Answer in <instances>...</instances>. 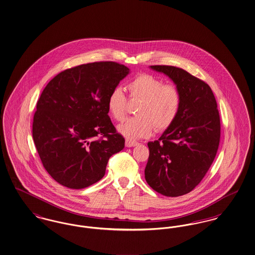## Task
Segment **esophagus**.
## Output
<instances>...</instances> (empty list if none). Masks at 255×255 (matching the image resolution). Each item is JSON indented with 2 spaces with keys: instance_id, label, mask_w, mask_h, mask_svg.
<instances>
[{
  "instance_id": "34e87169",
  "label": "esophagus",
  "mask_w": 255,
  "mask_h": 255,
  "mask_svg": "<svg viewBox=\"0 0 255 255\" xmlns=\"http://www.w3.org/2000/svg\"><path fill=\"white\" fill-rule=\"evenodd\" d=\"M137 144H139L138 142H136V141H133L131 139H126V146H128V147H131V146H135V145H137Z\"/></svg>"
}]
</instances>
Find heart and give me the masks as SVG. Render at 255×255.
I'll return each instance as SVG.
<instances>
[{"instance_id": "1", "label": "heart", "mask_w": 255, "mask_h": 255, "mask_svg": "<svg viewBox=\"0 0 255 255\" xmlns=\"http://www.w3.org/2000/svg\"><path fill=\"white\" fill-rule=\"evenodd\" d=\"M131 102L140 101L136 110L138 117L128 119L118 127L119 132L129 139L144 138L151 135L153 128L158 132L167 130L177 119L181 109V93L176 86L164 82L148 73H142L127 86ZM107 107L115 121H123L127 116L128 98L119 88L109 94Z\"/></svg>"}]
</instances>
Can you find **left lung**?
<instances>
[{
  "mask_svg": "<svg viewBox=\"0 0 255 255\" xmlns=\"http://www.w3.org/2000/svg\"><path fill=\"white\" fill-rule=\"evenodd\" d=\"M177 86L181 109L176 121L154 142L147 143V184L169 197L187 194L199 185L216 156L221 124L210 86L183 68L151 66Z\"/></svg>",
  "mask_w": 255,
  "mask_h": 255,
  "instance_id": "8db88e82",
  "label": "left lung"
}]
</instances>
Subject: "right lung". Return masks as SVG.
I'll return each instance as SVG.
<instances>
[{
  "label": "right lung",
  "instance_id": "right-lung-1",
  "mask_svg": "<svg viewBox=\"0 0 255 255\" xmlns=\"http://www.w3.org/2000/svg\"><path fill=\"white\" fill-rule=\"evenodd\" d=\"M116 62L67 68L49 81L37 102L34 144L45 170L69 188L89 187L104 177L125 138L111 122L107 101L128 74Z\"/></svg>",
  "mask_w": 255,
  "mask_h": 255
}]
</instances>
